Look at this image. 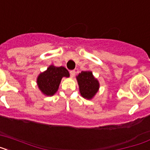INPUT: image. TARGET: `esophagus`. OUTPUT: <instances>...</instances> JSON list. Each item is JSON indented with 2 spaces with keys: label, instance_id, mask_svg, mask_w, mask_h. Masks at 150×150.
Here are the masks:
<instances>
[{
  "label": "esophagus",
  "instance_id": "esophagus-1",
  "mask_svg": "<svg viewBox=\"0 0 150 150\" xmlns=\"http://www.w3.org/2000/svg\"><path fill=\"white\" fill-rule=\"evenodd\" d=\"M75 74H76V71H70V74H71V77H74L75 76Z\"/></svg>",
  "mask_w": 150,
  "mask_h": 150
}]
</instances>
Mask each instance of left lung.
<instances>
[{
  "instance_id": "obj_1",
  "label": "left lung",
  "mask_w": 150,
  "mask_h": 150,
  "mask_svg": "<svg viewBox=\"0 0 150 150\" xmlns=\"http://www.w3.org/2000/svg\"><path fill=\"white\" fill-rule=\"evenodd\" d=\"M76 79L79 85V92L84 98L91 100L98 91V80L95 79L91 71H82L76 76Z\"/></svg>"
}]
</instances>
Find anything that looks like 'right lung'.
<instances>
[{"label": "right lung", "instance_id": "add662e5", "mask_svg": "<svg viewBox=\"0 0 150 150\" xmlns=\"http://www.w3.org/2000/svg\"><path fill=\"white\" fill-rule=\"evenodd\" d=\"M64 76H70L65 67L50 65L46 71L39 74L37 79L38 88L43 95L52 96L59 89L61 80Z\"/></svg>", "mask_w": 150, "mask_h": 150}]
</instances>
